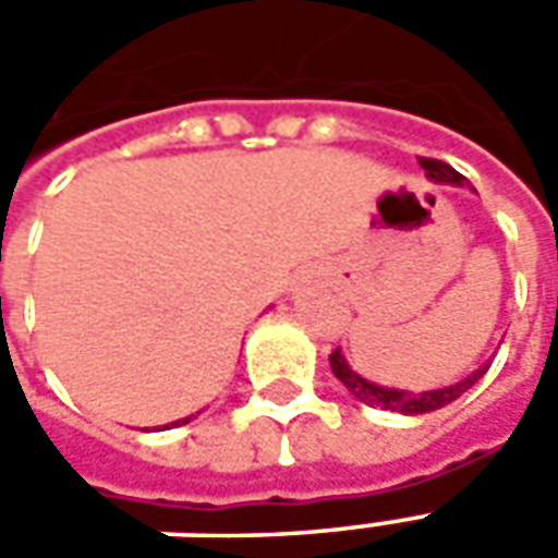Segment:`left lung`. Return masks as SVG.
Listing matches in <instances>:
<instances>
[{"label": "left lung", "instance_id": "obj_1", "mask_svg": "<svg viewBox=\"0 0 558 558\" xmlns=\"http://www.w3.org/2000/svg\"><path fill=\"white\" fill-rule=\"evenodd\" d=\"M421 167H424V172L430 175L433 182L466 184V179H463L454 167L442 163V160L421 158ZM328 362H331V374L338 376L340 383L347 386V391H350L352 398L362 400V403H367V407L403 412V415H424V412L442 410V407L454 403L463 391H469V388L478 383L481 376L487 374V364H484V367H478L475 374H469L466 379H460V383H454V386L433 388V391H403V388H383V386H376V383H367L364 376H359L355 371H352L340 350L331 352V355H328Z\"/></svg>", "mask_w": 558, "mask_h": 558}]
</instances>
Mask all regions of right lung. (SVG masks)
I'll list each match as a JSON object with an SVG mask.
<instances>
[{
  "label": "right lung",
  "mask_w": 558,
  "mask_h": 558,
  "mask_svg": "<svg viewBox=\"0 0 558 558\" xmlns=\"http://www.w3.org/2000/svg\"><path fill=\"white\" fill-rule=\"evenodd\" d=\"M187 421H191V415H187V418H182V421H172V427H179V424H187Z\"/></svg>",
  "instance_id": "add662e5"
}]
</instances>
